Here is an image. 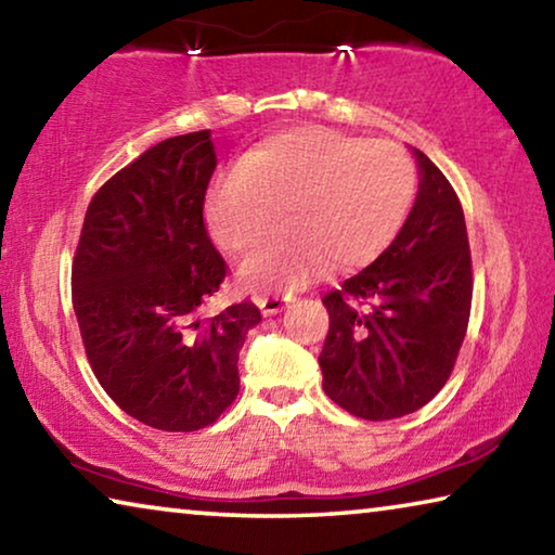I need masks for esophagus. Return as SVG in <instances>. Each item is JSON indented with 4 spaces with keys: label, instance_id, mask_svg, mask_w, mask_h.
Segmentation results:
<instances>
[{
    "label": "esophagus",
    "instance_id": "34e87169",
    "mask_svg": "<svg viewBox=\"0 0 555 555\" xmlns=\"http://www.w3.org/2000/svg\"><path fill=\"white\" fill-rule=\"evenodd\" d=\"M291 298H294L291 294H261L257 298V306L261 308V313L264 315H276L291 304Z\"/></svg>",
    "mask_w": 555,
    "mask_h": 555
}]
</instances>
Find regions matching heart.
Segmentation results:
<instances>
[{
	"label": "heart",
	"instance_id": "heart-1",
	"mask_svg": "<svg viewBox=\"0 0 555 555\" xmlns=\"http://www.w3.org/2000/svg\"><path fill=\"white\" fill-rule=\"evenodd\" d=\"M416 166L393 142H367L325 127L271 137L212 178L205 222L257 288H296L325 264L352 269L387 247L411 208Z\"/></svg>",
	"mask_w": 555,
	"mask_h": 555
}]
</instances>
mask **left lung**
Wrapping results in <instances>:
<instances>
[{"instance_id":"left-lung-1","label":"left lung","mask_w":555,"mask_h":555,"mask_svg":"<svg viewBox=\"0 0 555 555\" xmlns=\"http://www.w3.org/2000/svg\"><path fill=\"white\" fill-rule=\"evenodd\" d=\"M416 203L387 249L323 296L331 315L323 389L357 418L406 416L446 387L473 306V257L463 205L418 152Z\"/></svg>"}]
</instances>
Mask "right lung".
<instances>
[{
    "instance_id": "right-lung-1",
    "label": "right lung",
    "mask_w": 555,
    "mask_h": 555,
    "mask_svg": "<svg viewBox=\"0 0 555 555\" xmlns=\"http://www.w3.org/2000/svg\"><path fill=\"white\" fill-rule=\"evenodd\" d=\"M218 166L210 129L171 137L100 185L73 257V311L102 389L142 424L191 434L237 399V360L259 308L201 321L228 264L203 208Z\"/></svg>"
}]
</instances>
